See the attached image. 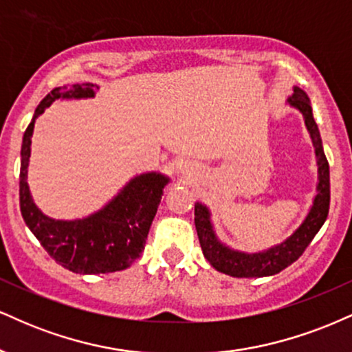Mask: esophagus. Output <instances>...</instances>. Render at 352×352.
Segmentation results:
<instances>
[{"mask_svg": "<svg viewBox=\"0 0 352 352\" xmlns=\"http://www.w3.org/2000/svg\"><path fill=\"white\" fill-rule=\"evenodd\" d=\"M189 171H191V168H189V164H188V163H184L183 166H179V173H181V175L188 176V175H189Z\"/></svg>", "mask_w": 352, "mask_h": 352, "instance_id": "34e87169", "label": "esophagus"}]
</instances>
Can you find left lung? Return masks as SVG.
Here are the masks:
<instances>
[{"instance_id": "1", "label": "left lung", "mask_w": 352, "mask_h": 352, "mask_svg": "<svg viewBox=\"0 0 352 352\" xmlns=\"http://www.w3.org/2000/svg\"><path fill=\"white\" fill-rule=\"evenodd\" d=\"M288 105L296 109L303 115L305 125L309 136H311L313 148H315L316 164H318V184L316 196L313 199L307 217L296 227L295 232L288 235L283 242L268 247L265 250L241 252L232 247L226 245L219 241L216 230H214L210 210L202 202L194 204V224H196L197 237L202 254L208 262L222 274L237 276V278H260V276H272L292 265L295 260L300 258L309 242L315 239L318 230L324 224L329 210V164L323 151L320 130L313 118L311 102L308 95L300 87H293L292 97H288Z\"/></svg>"}]
</instances>
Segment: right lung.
<instances>
[{"label":"right lung","mask_w":352,"mask_h":352,"mask_svg":"<svg viewBox=\"0 0 352 352\" xmlns=\"http://www.w3.org/2000/svg\"><path fill=\"white\" fill-rule=\"evenodd\" d=\"M98 85L74 84L56 87L41 100L26 128L21 146L19 206L24 222L51 257L74 274L97 275L125 270L140 257L148 232L169 183L158 171L131 177L97 212L74 221L52 219L36 206L28 184L31 138L36 118L56 100L92 98Z\"/></svg>","instance_id":"1"}]
</instances>
